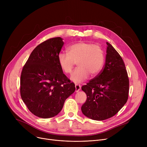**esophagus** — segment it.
<instances>
[{"mask_svg":"<svg viewBox=\"0 0 147 147\" xmlns=\"http://www.w3.org/2000/svg\"><path fill=\"white\" fill-rule=\"evenodd\" d=\"M75 88H76V92H79V91L80 90V89H81V86L80 85V84H76Z\"/></svg>","mask_w":147,"mask_h":147,"instance_id":"obj_1","label":"esophagus"}]
</instances>
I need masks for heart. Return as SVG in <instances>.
I'll use <instances>...</instances> for the list:
<instances>
[{"mask_svg": "<svg viewBox=\"0 0 147 147\" xmlns=\"http://www.w3.org/2000/svg\"><path fill=\"white\" fill-rule=\"evenodd\" d=\"M59 65L65 73H71L76 63V68L71 76V79L80 83L91 76H97L104 66V52L99 45L92 43L80 42L68 48V53L61 52L58 55Z\"/></svg>", "mask_w": 147, "mask_h": 147, "instance_id": "b5f03b06", "label": "heart"}]
</instances>
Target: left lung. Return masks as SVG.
Segmentation results:
<instances>
[{
  "label": "left lung",
  "instance_id": "left-lung-1",
  "mask_svg": "<svg viewBox=\"0 0 147 147\" xmlns=\"http://www.w3.org/2000/svg\"><path fill=\"white\" fill-rule=\"evenodd\" d=\"M105 63L102 70L82 87L87 99L83 114L90 119L104 120L116 114L126 103L129 80L124 62L113 46L107 42Z\"/></svg>",
  "mask_w": 147,
  "mask_h": 147
}]
</instances>
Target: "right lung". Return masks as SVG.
Wrapping results in <instances>:
<instances>
[{"mask_svg":"<svg viewBox=\"0 0 147 147\" xmlns=\"http://www.w3.org/2000/svg\"><path fill=\"white\" fill-rule=\"evenodd\" d=\"M64 43L60 37L42 42L31 53L23 67L21 96L30 112L38 117L55 116L75 91L74 83L63 73L58 61Z\"/></svg>","mask_w":147,"mask_h":147,"instance_id":"obj_1","label":"right lung"}]
</instances>
